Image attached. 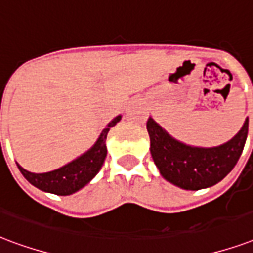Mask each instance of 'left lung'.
<instances>
[{
  "mask_svg": "<svg viewBox=\"0 0 253 253\" xmlns=\"http://www.w3.org/2000/svg\"><path fill=\"white\" fill-rule=\"evenodd\" d=\"M151 155L162 176L184 190L216 184L238 163L248 134V119L232 139L219 147H191L171 138L152 118L147 121Z\"/></svg>",
  "mask_w": 253,
  "mask_h": 253,
  "instance_id": "1",
  "label": "left lung"
}]
</instances>
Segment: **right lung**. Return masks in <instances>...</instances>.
I'll list each match as a JSON object with an SVG mask.
<instances>
[{"label": "right lung", "mask_w": 253, "mask_h": 253, "mask_svg": "<svg viewBox=\"0 0 253 253\" xmlns=\"http://www.w3.org/2000/svg\"><path fill=\"white\" fill-rule=\"evenodd\" d=\"M121 121V115L114 118L102 131L101 136L98 138L96 143L92 146L84 155L77 158L75 161L67 163L61 169H54L45 173H34L26 171L18 166L19 171L24 175L29 183L46 192H51L55 195H70L74 194L82 187H84L91 180L96 173L99 172L105 158L107 155L106 148V138L107 132L113 126Z\"/></svg>", "instance_id": "obj_1"}]
</instances>
